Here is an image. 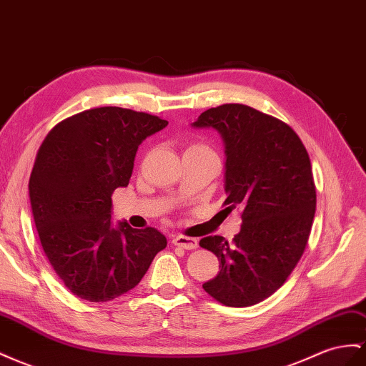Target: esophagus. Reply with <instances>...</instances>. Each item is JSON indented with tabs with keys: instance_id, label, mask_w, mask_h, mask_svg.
Listing matches in <instances>:
<instances>
[{
	"instance_id": "1",
	"label": "esophagus",
	"mask_w": 366,
	"mask_h": 366,
	"mask_svg": "<svg viewBox=\"0 0 366 366\" xmlns=\"http://www.w3.org/2000/svg\"><path fill=\"white\" fill-rule=\"evenodd\" d=\"M172 243L183 249H195L197 246H199V242H197L195 239H192V237H184V235L174 237Z\"/></svg>"
}]
</instances>
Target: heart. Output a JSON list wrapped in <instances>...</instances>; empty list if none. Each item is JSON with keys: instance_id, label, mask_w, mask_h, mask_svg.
<instances>
[{"instance_id": "heart-1", "label": "heart", "mask_w": 366, "mask_h": 366, "mask_svg": "<svg viewBox=\"0 0 366 366\" xmlns=\"http://www.w3.org/2000/svg\"><path fill=\"white\" fill-rule=\"evenodd\" d=\"M191 149H200V151H209V152H212V151L209 149V147L204 146V144H200V143H197V144L189 146V149H187V151H191Z\"/></svg>"}]
</instances>
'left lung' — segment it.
Returning a JSON list of instances; mask_svg holds the SVG:
<instances>
[{"label":"left lung","instance_id":"left-lung-1","mask_svg":"<svg viewBox=\"0 0 366 366\" xmlns=\"http://www.w3.org/2000/svg\"><path fill=\"white\" fill-rule=\"evenodd\" d=\"M192 126L222 135L224 211L242 209L231 243L220 235L200 240L222 266L203 290L232 308L255 305L286 282L308 243L315 214L310 155L292 127L244 104L211 107Z\"/></svg>","mask_w":366,"mask_h":366}]
</instances>
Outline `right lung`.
Returning <instances> with one entry per match:
<instances>
[{
	"instance_id": "right-lung-1",
	"label": "right lung",
	"mask_w": 366,
	"mask_h": 366,
	"mask_svg": "<svg viewBox=\"0 0 366 366\" xmlns=\"http://www.w3.org/2000/svg\"><path fill=\"white\" fill-rule=\"evenodd\" d=\"M166 120L123 107L66 118L39 146L29 180L43 251L66 288L89 302L120 297L140 283L166 237L112 226V194L129 184L138 146Z\"/></svg>"
}]
</instances>
